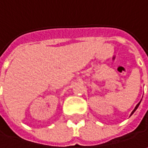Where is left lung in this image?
Masks as SVG:
<instances>
[{"label":"left lung","instance_id":"8db88e82","mask_svg":"<svg viewBox=\"0 0 148 148\" xmlns=\"http://www.w3.org/2000/svg\"><path fill=\"white\" fill-rule=\"evenodd\" d=\"M140 102H141V101H139V102H138V105H137V106H135L134 110H133V111H132V113H131V115H133V114H134V111H135V110H136L138 109V106H139V104H140Z\"/></svg>","mask_w":148,"mask_h":148}]
</instances>
